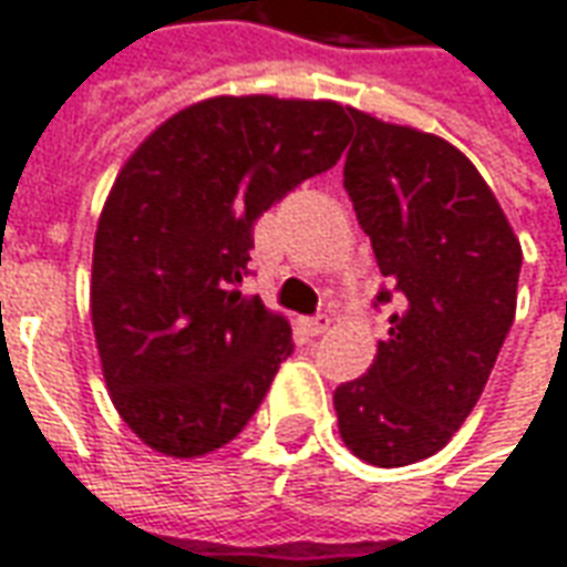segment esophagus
<instances>
[{"label":"esophagus","instance_id":"34e87169","mask_svg":"<svg viewBox=\"0 0 567 567\" xmlns=\"http://www.w3.org/2000/svg\"><path fill=\"white\" fill-rule=\"evenodd\" d=\"M328 328H331V319H328V316H316V319L307 321V331L312 333V337H321V333H328Z\"/></svg>","mask_w":567,"mask_h":567}]
</instances>
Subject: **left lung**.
Segmentation results:
<instances>
[{"label":"left lung","mask_w":567,"mask_h":567,"mask_svg":"<svg viewBox=\"0 0 567 567\" xmlns=\"http://www.w3.org/2000/svg\"><path fill=\"white\" fill-rule=\"evenodd\" d=\"M343 185L401 295L364 377L333 392L337 427L361 462L404 467L440 452L471 416L516 316L523 246L452 142L349 109ZM392 291L377 300L389 303Z\"/></svg>","instance_id":"1"}]
</instances>
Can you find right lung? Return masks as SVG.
<instances>
[{"instance_id": "add662e5", "label": "right lung", "mask_w": 567, "mask_h": 567, "mask_svg": "<svg viewBox=\"0 0 567 567\" xmlns=\"http://www.w3.org/2000/svg\"><path fill=\"white\" fill-rule=\"evenodd\" d=\"M349 133L333 100L212 96L121 166L93 239L91 319L109 398L145 446L199 458L258 410L291 324L236 288L251 227L331 169Z\"/></svg>"}]
</instances>
